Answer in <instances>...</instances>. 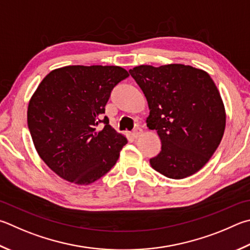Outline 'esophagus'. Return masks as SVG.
<instances>
[{
    "label": "esophagus",
    "instance_id": "34e87169",
    "mask_svg": "<svg viewBox=\"0 0 250 250\" xmlns=\"http://www.w3.org/2000/svg\"><path fill=\"white\" fill-rule=\"evenodd\" d=\"M142 132H143L142 129H141V128H137V129H135V130L133 131V132H132V138H133V139H138L139 137H141V135H142Z\"/></svg>",
    "mask_w": 250,
    "mask_h": 250
}]
</instances>
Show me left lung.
Here are the masks:
<instances>
[{"label":"left lung","mask_w":250,"mask_h":250,"mask_svg":"<svg viewBox=\"0 0 250 250\" xmlns=\"http://www.w3.org/2000/svg\"><path fill=\"white\" fill-rule=\"evenodd\" d=\"M129 73L146 97L148 129L156 130L162 142L149 164L172 179L196 174L216 151L225 130L224 104L211 76L184 64L140 65Z\"/></svg>","instance_id":"obj_1"}]
</instances>
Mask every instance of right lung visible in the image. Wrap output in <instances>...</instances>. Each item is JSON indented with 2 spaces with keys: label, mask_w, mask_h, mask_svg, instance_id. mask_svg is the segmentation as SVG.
<instances>
[{
  "label": "right lung",
  "mask_w": 250,
  "mask_h": 250,
  "mask_svg": "<svg viewBox=\"0 0 250 250\" xmlns=\"http://www.w3.org/2000/svg\"><path fill=\"white\" fill-rule=\"evenodd\" d=\"M128 76L120 66L69 65L39 84L27 124L39 156L61 178L89 185L115 166L128 141L103 113L113 87Z\"/></svg>",
  "instance_id": "obj_1"
}]
</instances>
